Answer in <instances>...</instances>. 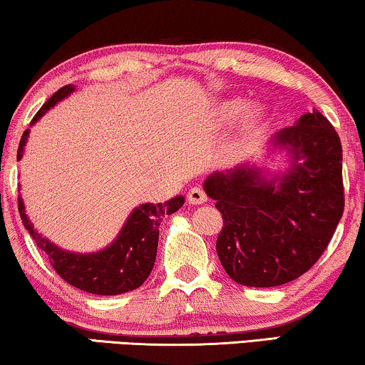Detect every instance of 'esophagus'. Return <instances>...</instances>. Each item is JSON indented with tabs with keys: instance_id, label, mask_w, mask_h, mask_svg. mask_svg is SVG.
Segmentation results:
<instances>
[{
	"instance_id": "obj_1",
	"label": "esophagus",
	"mask_w": 365,
	"mask_h": 365,
	"mask_svg": "<svg viewBox=\"0 0 365 365\" xmlns=\"http://www.w3.org/2000/svg\"><path fill=\"white\" fill-rule=\"evenodd\" d=\"M187 200L189 204H194V205L204 204L205 200H207V194H205L200 187H192L191 191L187 192Z\"/></svg>"
}]
</instances>
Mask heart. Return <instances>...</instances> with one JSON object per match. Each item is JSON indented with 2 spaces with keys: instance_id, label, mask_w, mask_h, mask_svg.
<instances>
[{
  "instance_id": "heart-1",
  "label": "heart",
  "mask_w": 365,
  "mask_h": 365,
  "mask_svg": "<svg viewBox=\"0 0 365 365\" xmlns=\"http://www.w3.org/2000/svg\"><path fill=\"white\" fill-rule=\"evenodd\" d=\"M242 108H244V103H242V102H227V103L222 105L220 113L225 120H232L240 113Z\"/></svg>"
}]
</instances>
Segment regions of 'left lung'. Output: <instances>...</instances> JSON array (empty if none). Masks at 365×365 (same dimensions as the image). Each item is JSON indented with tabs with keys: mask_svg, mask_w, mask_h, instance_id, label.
I'll return each instance as SVG.
<instances>
[{
	"mask_svg": "<svg viewBox=\"0 0 365 365\" xmlns=\"http://www.w3.org/2000/svg\"><path fill=\"white\" fill-rule=\"evenodd\" d=\"M272 143L292 155V168L279 178L244 165L204 182L224 219L219 260L245 287H279L308 272L344 212L342 146L323 113H304Z\"/></svg>",
	"mask_w": 365,
	"mask_h": 365,
	"instance_id": "left-lung-1",
	"label": "left lung"
}]
</instances>
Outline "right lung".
Instances as JSON below:
<instances>
[{"instance_id":"right-lung-1","label":"right lung","mask_w":365,"mask_h":365,"mask_svg":"<svg viewBox=\"0 0 365 365\" xmlns=\"http://www.w3.org/2000/svg\"><path fill=\"white\" fill-rule=\"evenodd\" d=\"M73 92V86H66L57 91L41 110L34 115L31 125H34L47 110ZM29 130L23 133L19 141L18 160L23 158V151L28 141ZM184 204L182 195L166 200L165 204H141L126 219L123 229L112 245L95 253H73L51 244L46 237L38 234L24 212V204L18 197L21 220L36 244L47 253L56 273L72 287L92 294L113 297L141 287L150 277L156 260L158 239H160V224L166 215H171L181 209Z\"/></svg>"}]
</instances>
